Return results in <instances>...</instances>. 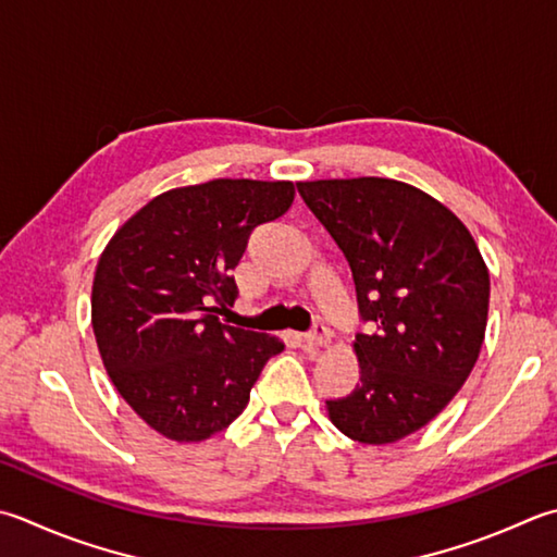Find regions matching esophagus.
<instances>
[{"mask_svg": "<svg viewBox=\"0 0 557 557\" xmlns=\"http://www.w3.org/2000/svg\"><path fill=\"white\" fill-rule=\"evenodd\" d=\"M304 343L313 345V347H321V345H329L331 343V331L325 329L323 323H315L313 329L304 335Z\"/></svg>", "mask_w": 557, "mask_h": 557, "instance_id": "esophagus-1", "label": "esophagus"}]
</instances>
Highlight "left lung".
Wrapping results in <instances>:
<instances>
[{
	"instance_id": "obj_1",
	"label": "left lung",
	"mask_w": 557,
	"mask_h": 557,
	"mask_svg": "<svg viewBox=\"0 0 557 557\" xmlns=\"http://www.w3.org/2000/svg\"><path fill=\"white\" fill-rule=\"evenodd\" d=\"M352 270L359 384L325 400L337 430L391 444L424 428L459 394L481 355L490 275L473 236L432 195L391 178L297 183Z\"/></svg>"
}]
</instances>
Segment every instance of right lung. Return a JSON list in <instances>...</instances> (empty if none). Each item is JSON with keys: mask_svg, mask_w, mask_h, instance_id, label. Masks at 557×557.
<instances>
[{"mask_svg": "<svg viewBox=\"0 0 557 557\" xmlns=\"http://www.w3.org/2000/svg\"><path fill=\"white\" fill-rule=\"evenodd\" d=\"M289 181L216 178L157 195L98 258L91 325L117 394L173 442H202L242 416L277 337L220 321L234 307L256 226L280 220Z\"/></svg>", "mask_w": 557, "mask_h": 557, "instance_id": "obj_1", "label": "right lung"}]
</instances>
